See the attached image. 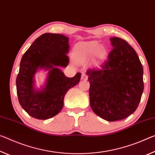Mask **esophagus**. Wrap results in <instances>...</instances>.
<instances>
[{
    "label": "esophagus",
    "instance_id": "34e87169",
    "mask_svg": "<svg viewBox=\"0 0 155 155\" xmlns=\"http://www.w3.org/2000/svg\"><path fill=\"white\" fill-rule=\"evenodd\" d=\"M81 79L84 80H88V76L86 75L84 73H83L82 74V77H81Z\"/></svg>",
    "mask_w": 155,
    "mask_h": 155
}]
</instances>
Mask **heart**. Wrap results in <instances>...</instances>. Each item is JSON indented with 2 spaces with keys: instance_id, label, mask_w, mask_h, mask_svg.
Listing matches in <instances>:
<instances>
[{
  "instance_id": "b5f03b06",
  "label": "heart",
  "mask_w": 155,
  "mask_h": 155,
  "mask_svg": "<svg viewBox=\"0 0 155 155\" xmlns=\"http://www.w3.org/2000/svg\"><path fill=\"white\" fill-rule=\"evenodd\" d=\"M75 56L83 60H90L95 56L98 62L104 59L106 51L104 47H101L97 42H88L79 43L74 47Z\"/></svg>"
}]
</instances>
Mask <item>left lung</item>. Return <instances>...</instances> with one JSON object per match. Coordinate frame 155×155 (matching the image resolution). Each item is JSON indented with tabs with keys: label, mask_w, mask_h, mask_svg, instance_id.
<instances>
[{
	"label": "left lung",
	"mask_w": 155,
	"mask_h": 155,
	"mask_svg": "<svg viewBox=\"0 0 155 155\" xmlns=\"http://www.w3.org/2000/svg\"><path fill=\"white\" fill-rule=\"evenodd\" d=\"M113 49L97 68L86 74L90 83V106L108 121L121 120L136 110L143 91V67L137 54L120 38H110Z\"/></svg>",
	"instance_id": "8db88e82"
}]
</instances>
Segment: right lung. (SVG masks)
<instances>
[{"label":"right lung","instance_id":"add662e5","mask_svg":"<svg viewBox=\"0 0 155 155\" xmlns=\"http://www.w3.org/2000/svg\"><path fill=\"white\" fill-rule=\"evenodd\" d=\"M69 51L68 38L46 33L35 39L22 56L16 78L18 97L22 108L32 117L47 120L59 113L70 88L79 83L81 73L68 78L60 69L67 67ZM40 70L48 71L44 85L35 84V75Z\"/></svg>","mask_w":155,"mask_h":155}]
</instances>
